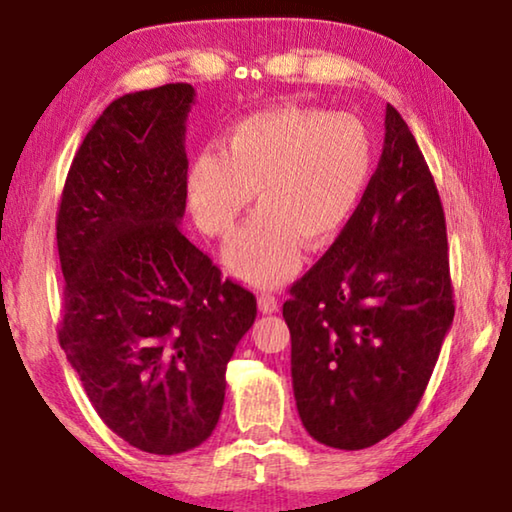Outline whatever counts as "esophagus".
Wrapping results in <instances>:
<instances>
[{"label":"esophagus","instance_id":"1","mask_svg":"<svg viewBox=\"0 0 512 512\" xmlns=\"http://www.w3.org/2000/svg\"><path fill=\"white\" fill-rule=\"evenodd\" d=\"M257 302H260V311L262 313L278 311V297H274V295H260V299H257Z\"/></svg>","mask_w":512,"mask_h":512}]
</instances>
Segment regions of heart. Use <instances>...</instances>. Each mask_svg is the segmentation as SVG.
<instances>
[{"instance_id":"b5f03b06","label":"heart","mask_w":512,"mask_h":512,"mask_svg":"<svg viewBox=\"0 0 512 512\" xmlns=\"http://www.w3.org/2000/svg\"><path fill=\"white\" fill-rule=\"evenodd\" d=\"M374 140L353 114L271 107L243 117L224 147L194 156L187 201L203 234L227 238L257 192L260 213L224 250L241 281L274 288L295 274L304 243L327 248L356 217L374 173Z\"/></svg>"}]
</instances>
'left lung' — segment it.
<instances>
[{
	"label": "left lung",
	"mask_w": 512,
	"mask_h": 512,
	"mask_svg": "<svg viewBox=\"0 0 512 512\" xmlns=\"http://www.w3.org/2000/svg\"><path fill=\"white\" fill-rule=\"evenodd\" d=\"M384 126L356 217L283 304L297 412L335 449L377 445L412 417L454 320L433 175L393 105Z\"/></svg>",
	"instance_id": "1"
}]
</instances>
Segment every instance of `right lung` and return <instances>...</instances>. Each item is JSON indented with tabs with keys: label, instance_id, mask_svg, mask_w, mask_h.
<instances>
[{
	"label": "right lung",
	"instance_id": "obj_1",
	"mask_svg": "<svg viewBox=\"0 0 512 512\" xmlns=\"http://www.w3.org/2000/svg\"><path fill=\"white\" fill-rule=\"evenodd\" d=\"M194 95L166 84L114 100L74 154L56 220L60 346L109 431L166 456L215 431L257 316L255 295L180 229Z\"/></svg>",
	"mask_w": 512,
	"mask_h": 512
}]
</instances>
